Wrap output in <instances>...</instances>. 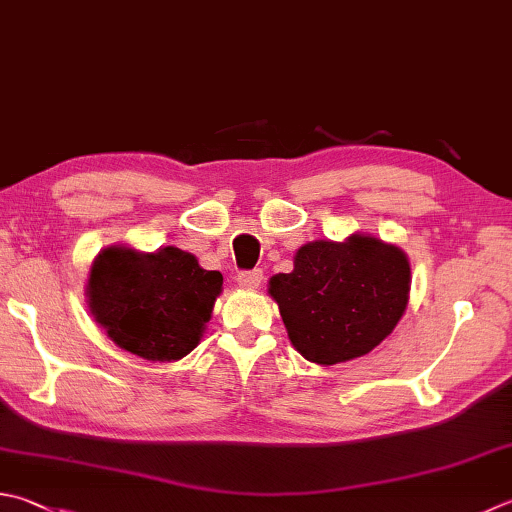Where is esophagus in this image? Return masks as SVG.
<instances>
[{
	"mask_svg": "<svg viewBox=\"0 0 512 512\" xmlns=\"http://www.w3.org/2000/svg\"><path fill=\"white\" fill-rule=\"evenodd\" d=\"M260 283H263V272L260 269H252V272H240L238 274V285L245 289H256Z\"/></svg>",
	"mask_w": 512,
	"mask_h": 512,
	"instance_id": "obj_1",
	"label": "esophagus"
}]
</instances>
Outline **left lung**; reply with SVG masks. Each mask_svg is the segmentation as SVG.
<instances>
[{"mask_svg":"<svg viewBox=\"0 0 512 512\" xmlns=\"http://www.w3.org/2000/svg\"><path fill=\"white\" fill-rule=\"evenodd\" d=\"M410 260L401 247L372 234L341 243L314 240L296 249L294 269L269 278L267 292L289 341L316 365L372 352L406 314Z\"/></svg>","mask_w":512,"mask_h":512,"instance_id":"left-lung-1","label":"left lung"}]
</instances>
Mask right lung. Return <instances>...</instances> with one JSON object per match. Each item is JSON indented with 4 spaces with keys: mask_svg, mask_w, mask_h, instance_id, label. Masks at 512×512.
<instances>
[{
    "mask_svg": "<svg viewBox=\"0 0 512 512\" xmlns=\"http://www.w3.org/2000/svg\"><path fill=\"white\" fill-rule=\"evenodd\" d=\"M223 274L207 272L178 247L140 252L111 245L93 258L86 305L109 339L147 361L171 363L200 343L211 321Z\"/></svg>",
    "mask_w": 512,
    "mask_h": 512,
    "instance_id": "right-lung-1",
    "label": "right lung"
}]
</instances>
